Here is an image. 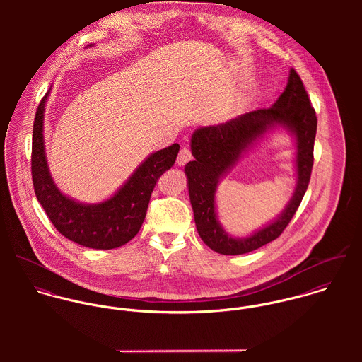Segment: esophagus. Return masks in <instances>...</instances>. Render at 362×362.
<instances>
[{"label": "esophagus", "mask_w": 362, "mask_h": 362, "mask_svg": "<svg viewBox=\"0 0 362 362\" xmlns=\"http://www.w3.org/2000/svg\"><path fill=\"white\" fill-rule=\"evenodd\" d=\"M191 158H192V152H191L189 148L185 146V148H182V149L180 151V153H178L177 164H178V165H184V164H187Z\"/></svg>", "instance_id": "34e87169"}]
</instances>
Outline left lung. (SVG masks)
Returning <instances> with one entry per match:
<instances>
[{
  "mask_svg": "<svg viewBox=\"0 0 362 362\" xmlns=\"http://www.w3.org/2000/svg\"><path fill=\"white\" fill-rule=\"evenodd\" d=\"M316 114L300 75L291 68L284 92L269 108L238 115L224 124L198 128L191 138L194 160L185 165L189 199L199 237L221 255L248 254L276 240L300 206L310 184L313 165ZM284 127L296 138L298 184L285 210L272 223L245 239L230 236L215 213L219 181L264 133Z\"/></svg>",
  "mask_w": 362,
  "mask_h": 362,
  "instance_id": "obj_1",
  "label": "left lung"
}]
</instances>
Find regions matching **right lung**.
I'll return each instance as SVG.
<instances>
[{"label":"right lung","mask_w":362,"mask_h":362,"mask_svg":"<svg viewBox=\"0 0 362 362\" xmlns=\"http://www.w3.org/2000/svg\"><path fill=\"white\" fill-rule=\"evenodd\" d=\"M50 90L37 107L32 142L35 194L54 227L68 240L93 250H114L131 241L142 227L160 175L174 165L180 145L148 156L125 184L100 204H82L64 195L52 180L43 138L45 107Z\"/></svg>","instance_id":"1"}]
</instances>
